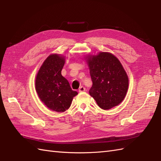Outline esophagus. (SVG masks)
I'll return each mask as SVG.
<instances>
[{"instance_id":"esophagus-1","label":"esophagus","mask_w":161,"mask_h":161,"mask_svg":"<svg viewBox=\"0 0 161 161\" xmlns=\"http://www.w3.org/2000/svg\"><path fill=\"white\" fill-rule=\"evenodd\" d=\"M85 91H86V88H85V87L83 86H80V88H79V92H84Z\"/></svg>"}]
</instances>
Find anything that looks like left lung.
I'll list each match as a JSON object with an SVG mask.
<instances>
[{
    "mask_svg": "<svg viewBox=\"0 0 161 161\" xmlns=\"http://www.w3.org/2000/svg\"><path fill=\"white\" fill-rule=\"evenodd\" d=\"M93 85L89 93L101 108L108 110L125 97L129 86L127 75L112 54L100 53L88 59Z\"/></svg>",
    "mask_w": 161,
    "mask_h": 161,
    "instance_id": "obj_1",
    "label": "left lung"
}]
</instances>
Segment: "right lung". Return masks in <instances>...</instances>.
Here are the masks:
<instances>
[{
    "label": "right lung",
    "mask_w": 161,
    "mask_h": 161,
    "mask_svg": "<svg viewBox=\"0 0 161 161\" xmlns=\"http://www.w3.org/2000/svg\"><path fill=\"white\" fill-rule=\"evenodd\" d=\"M64 63V57L51 54L42 64L36 77V91L40 100L47 108L57 112L66 111L73 97L77 95L61 75Z\"/></svg>",
    "instance_id": "1"
}]
</instances>
